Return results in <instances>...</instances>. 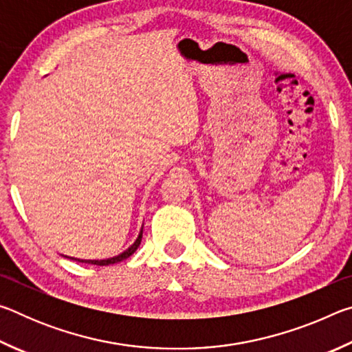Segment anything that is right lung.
<instances>
[{"label":"right lung","instance_id":"1","mask_svg":"<svg viewBox=\"0 0 352 352\" xmlns=\"http://www.w3.org/2000/svg\"><path fill=\"white\" fill-rule=\"evenodd\" d=\"M141 239H142V230H141V233H140V236H138V239H136V241L133 242V245L129 247L124 253L115 256V258L100 259V261H90V259H88V261H87V259H76V261L85 262V264H94V265H110V264H116V262H121V261H124V259H127L129 256H132V254L136 252V248L140 247ZM71 259H74V258H71Z\"/></svg>","mask_w":352,"mask_h":352}]
</instances>
